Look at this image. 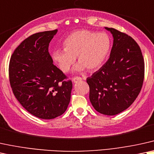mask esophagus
<instances>
[{
	"instance_id": "1",
	"label": "esophagus",
	"mask_w": 154,
	"mask_h": 154,
	"mask_svg": "<svg viewBox=\"0 0 154 154\" xmlns=\"http://www.w3.org/2000/svg\"><path fill=\"white\" fill-rule=\"evenodd\" d=\"M82 79V77H73V78H72V81L75 83H77V82H78L81 81Z\"/></svg>"
}]
</instances>
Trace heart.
I'll return each instance as SVG.
<instances>
[{
  "label": "heart",
  "instance_id": "b5f03b06",
  "mask_svg": "<svg viewBox=\"0 0 154 154\" xmlns=\"http://www.w3.org/2000/svg\"><path fill=\"white\" fill-rule=\"evenodd\" d=\"M63 50L52 52V57L63 72H67L77 58L76 71H95L104 65L112 49V40L107 33L89 30L74 31L63 42Z\"/></svg>",
  "mask_w": 154,
  "mask_h": 154
}]
</instances>
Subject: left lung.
<instances>
[{"instance_id": "left-lung-1", "label": "left lung", "mask_w": 154, "mask_h": 154, "mask_svg": "<svg viewBox=\"0 0 154 154\" xmlns=\"http://www.w3.org/2000/svg\"><path fill=\"white\" fill-rule=\"evenodd\" d=\"M105 29L114 38L110 57L87 82L95 110L113 116L129 108L141 91L144 61L141 48L131 37L114 28Z\"/></svg>"}]
</instances>
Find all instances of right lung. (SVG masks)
<instances>
[{
	"label": "right lung",
	"mask_w": 154,
	"mask_h": 154,
	"mask_svg": "<svg viewBox=\"0 0 154 154\" xmlns=\"http://www.w3.org/2000/svg\"><path fill=\"white\" fill-rule=\"evenodd\" d=\"M57 30L35 33L13 52L9 80L15 97L36 117L52 119L65 113L70 101L72 83L53 65L48 47Z\"/></svg>",
	"instance_id": "obj_1"
}]
</instances>
